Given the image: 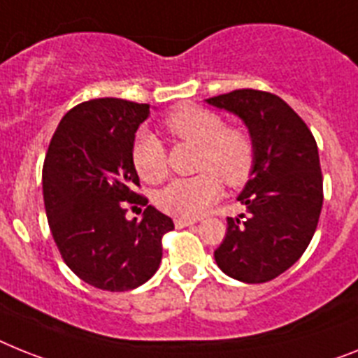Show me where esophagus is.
<instances>
[{
  "label": "esophagus",
  "instance_id": "esophagus-1",
  "mask_svg": "<svg viewBox=\"0 0 358 358\" xmlns=\"http://www.w3.org/2000/svg\"><path fill=\"white\" fill-rule=\"evenodd\" d=\"M196 224V220H191V218H174V225L176 227H189V225H194Z\"/></svg>",
  "mask_w": 358,
  "mask_h": 358
}]
</instances>
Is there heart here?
Instances as JSON below:
<instances>
[{
    "instance_id": "b5f03b06",
    "label": "heart",
    "mask_w": 358,
    "mask_h": 358,
    "mask_svg": "<svg viewBox=\"0 0 358 358\" xmlns=\"http://www.w3.org/2000/svg\"><path fill=\"white\" fill-rule=\"evenodd\" d=\"M165 129L182 142L200 147L196 174L173 180L156 194L162 211L178 218H196L218 200L220 178L231 187L249 178L255 162V147L249 134L225 127L220 114L200 105H180L165 118ZM133 164L140 178L156 184L167 174V156L162 142L149 131H140L133 143Z\"/></svg>"
}]
</instances>
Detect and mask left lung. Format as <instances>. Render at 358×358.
I'll list each match as a JSON object with an SVG mask.
<instances>
[{
	"label": "left lung",
	"instance_id": "obj_1",
	"mask_svg": "<svg viewBox=\"0 0 358 358\" xmlns=\"http://www.w3.org/2000/svg\"><path fill=\"white\" fill-rule=\"evenodd\" d=\"M206 101L238 116L255 147L253 169L238 194L249 216L227 218L215 260L235 280L269 282L302 257L317 229L324 200L317 142L271 92L240 89Z\"/></svg>",
	"mask_w": 358,
	"mask_h": 358
}]
</instances>
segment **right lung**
Segmentation results:
<instances>
[{
    "mask_svg": "<svg viewBox=\"0 0 358 358\" xmlns=\"http://www.w3.org/2000/svg\"><path fill=\"white\" fill-rule=\"evenodd\" d=\"M151 105L120 98L83 101L59 122L43 164V200L62 258L83 282L103 291L145 284L160 267L169 216L147 206L127 220L125 206L147 203L133 143Z\"/></svg>",
    "mask_w": 358,
    "mask_h": 358,
    "instance_id": "right-lung-1",
    "label": "right lung"
}]
</instances>
